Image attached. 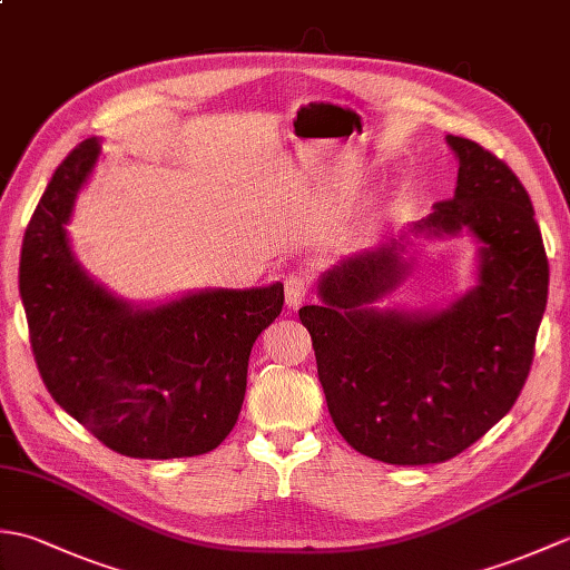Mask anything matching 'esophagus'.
Wrapping results in <instances>:
<instances>
[{
    "mask_svg": "<svg viewBox=\"0 0 570 570\" xmlns=\"http://www.w3.org/2000/svg\"><path fill=\"white\" fill-rule=\"evenodd\" d=\"M308 296V276L292 272L284 278V298L288 308H298Z\"/></svg>",
    "mask_w": 570,
    "mask_h": 570,
    "instance_id": "1",
    "label": "esophagus"
}]
</instances>
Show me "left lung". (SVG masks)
Returning <instances> with one entry per match:
<instances>
[{"label":"left lung","instance_id":"obj_1","mask_svg":"<svg viewBox=\"0 0 570 570\" xmlns=\"http://www.w3.org/2000/svg\"><path fill=\"white\" fill-rule=\"evenodd\" d=\"M445 141L458 159L453 198L399 239L335 264L318 282L323 304L298 311L335 429L392 465L443 463L482 439L522 392L547 311L549 259L529 193L480 144ZM463 228L481 242L465 297L439 314L371 306L403 281L406 234Z\"/></svg>","mask_w":570,"mask_h":570}]
</instances>
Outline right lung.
Here are the masks:
<instances>
[{"label":"right lung","mask_w":570,"mask_h":570,"mask_svg":"<svg viewBox=\"0 0 570 570\" xmlns=\"http://www.w3.org/2000/svg\"><path fill=\"white\" fill-rule=\"evenodd\" d=\"M100 141L85 139L36 205L19 294L46 390L110 451L190 458L237 423L252 345L284 306V284L208 288L154 308L112 296L78 264L66 225Z\"/></svg>","instance_id":"obj_1"}]
</instances>
